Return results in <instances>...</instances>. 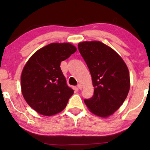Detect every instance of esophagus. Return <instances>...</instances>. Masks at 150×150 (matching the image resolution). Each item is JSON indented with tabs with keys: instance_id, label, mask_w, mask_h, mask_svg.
<instances>
[{
	"instance_id": "1",
	"label": "esophagus",
	"mask_w": 150,
	"mask_h": 150,
	"mask_svg": "<svg viewBox=\"0 0 150 150\" xmlns=\"http://www.w3.org/2000/svg\"><path fill=\"white\" fill-rule=\"evenodd\" d=\"M77 87H78V88H79V89H82V88H83V85H82L81 84H79V85H77Z\"/></svg>"
}]
</instances>
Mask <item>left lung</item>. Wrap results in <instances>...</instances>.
<instances>
[{
    "label": "left lung",
    "mask_w": 150,
    "mask_h": 150,
    "mask_svg": "<svg viewBox=\"0 0 150 150\" xmlns=\"http://www.w3.org/2000/svg\"><path fill=\"white\" fill-rule=\"evenodd\" d=\"M79 52L91 74L93 96L84 100L96 115L108 117L119 109L130 90V74L123 59L99 41L79 43Z\"/></svg>",
    "instance_id": "8db88e82"
}]
</instances>
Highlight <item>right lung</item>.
<instances>
[{
  "label": "right lung",
  "instance_id": "1",
  "mask_svg": "<svg viewBox=\"0 0 150 150\" xmlns=\"http://www.w3.org/2000/svg\"><path fill=\"white\" fill-rule=\"evenodd\" d=\"M76 50L69 43H51L37 50L26 62L20 77L22 93L37 112L52 116L66 107L74 90L67 85L60 65Z\"/></svg>",
  "mask_w": 150,
  "mask_h": 150
}]
</instances>
